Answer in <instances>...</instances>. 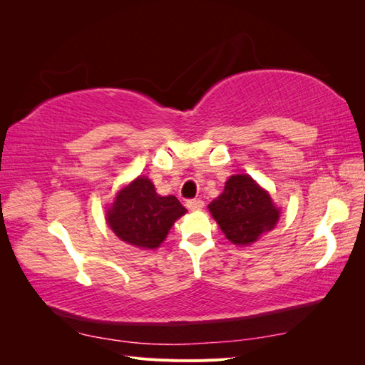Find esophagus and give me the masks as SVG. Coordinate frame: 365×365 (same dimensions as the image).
<instances>
[{
  "instance_id": "obj_1",
  "label": "esophagus",
  "mask_w": 365,
  "mask_h": 365,
  "mask_svg": "<svg viewBox=\"0 0 365 365\" xmlns=\"http://www.w3.org/2000/svg\"><path fill=\"white\" fill-rule=\"evenodd\" d=\"M187 207L190 208V210H200V208L204 207V200L190 199V200H187Z\"/></svg>"
}]
</instances>
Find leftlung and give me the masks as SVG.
Here are the masks:
<instances>
[{"instance_id": "left-lung-1", "label": "left lung", "mask_w": 365, "mask_h": 365, "mask_svg": "<svg viewBox=\"0 0 365 365\" xmlns=\"http://www.w3.org/2000/svg\"><path fill=\"white\" fill-rule=\"evenodd\" d=\"M208 210L227 240L243 246L254 243L279 220V210L268 192L246 174L232 175L222 195L210 202Z\"/></svg>"}]
</instances>
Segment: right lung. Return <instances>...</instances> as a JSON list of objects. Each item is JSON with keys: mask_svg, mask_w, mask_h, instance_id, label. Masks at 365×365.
I'll return each instance as SVG.
<instances>
[{"mask_svg": "<svg viewBox=\"0 0 365 365\" xmlns=\"http://www.w3.org/2000/svg\"><path fill=\"white\" fill-rule=\"evenodd\" d=\"M185 213L187 208L175 196L157 195L149 178L138 177L118 192L106 218L122 242L141 250H155Z\"/></svg>", "mask_w": 365, "mask_h": 365, "instance_id": "right-lung-1", "label": "right lung"}]
</instances>
